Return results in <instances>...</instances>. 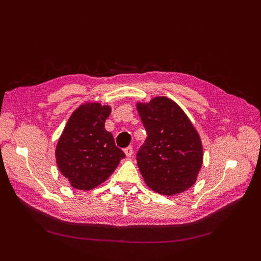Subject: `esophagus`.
I'll list each match as a JSON object with an SVG mask.
<instances>
[{
	"label": "esophagus",
	"instance_id": "34e87169",
	"mask_svg": "<svg viewBox=\"0 0 261 261\" xmlns=\"http://www.w3.org/2000/svg\"><path fill=\"white\" fill-rule=\"evenodd\" d=\"M124 152L126 154V156H132L133 155V147L128 146L127 148L124 149Z\"/></svg>",
	"mask_w": 261,
	"mask_h": 261
}]
</instances>
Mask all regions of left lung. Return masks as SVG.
Masks as SVG:
<instances>
[{
	"label": "left lung",
	"instance_id": "1",
	"mask_svg": "<svg viewBox=\"0 0 261 261\" xmlns=\"http://www.w3.org/2000/svg\"><path fill=\"white\" fill-rule=\"evenodd\" d=\"M137 111L147 132L136 160L146 184L162 195L192 187L202 164L198 133L174 101L156 97L138 103Z\"/></svg>",
	"mask_w": 261,
	"mask_h": 261
}]
</instances>
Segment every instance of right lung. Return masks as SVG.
Masks as SVG:
<instances>
[{"instance_id": "add662e5", "label": "right lung", "mask_w": 261, "mask_h": 261, "mask_svg": "<svg viewBox=\"0 0 261 261\" xmlns=\"http://www.w3.org/2000/svg\"><path fill=\"white\" fill-rule=\"evenodd\" d=\"M109 106L86 103L77 108L63 130L55 150L58 168L77 189L90 191L103 183L125 158L105 123Z\"/></svg>"}]
</instances>
